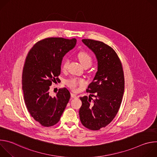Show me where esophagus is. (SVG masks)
Masks as SVG:
<instances>
[{
  "label": "esophagus",
  "mask_w": 157,
  "mask_h": 157,
  "mask_svg": "<svg viewBox=\"0 0 157 157\" xmlns=\"http://www.w3.org/2000/svg\"><path fill=\"white\" fill-rule=\"evenodd\" d=\"M71 98H77L76 94H75V93H71Z\"/></svg>",
  "instance_id": "1"
}]
</instances>
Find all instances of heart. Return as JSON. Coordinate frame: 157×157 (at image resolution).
<instances>
[{"mask_svg":"<svg viewBox=\"0 0 157 157\" xmlns=\"http://www.w3.org/2000/svg\"><path fill=\"white\" fill-rule=\"evenodd\" d=\"M78 57L79 58V61L82 64V65L84 66H90L93 63V58L91 55L89 53L86 52H80L78 55ZM70 63V60L68 58H66L63 63L62 68L63 70H66L68 67ZM69 86L76 90L78 88V87L82 86L85 84V81L83 79L81 78H72L70 79L68 82Z\"/></svg>","mask_w":157,"mask_h":157,"instance_id":"1","label":"heart"}]
</instances>
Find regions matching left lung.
<instances>
[{
	"instance_id": "left-lung-1",
	"label": "left lung",
	"mask_w": 157,
	"mask_h": 157,
	"mask_svg": "<svg viewBox=\"0 0 157 157\" xmlns=\"http://www.w3.org/2000/svg\"><path fill=\"white\" fill-rule=\"evenodd\" d=\"M82 41L96 55L98 71L86 90L95 99L80 97L79 114L85 127L98 130L110 124L118 113L124 92V71L117 53L110 47L91 39Z\"/></svg>"
}]
</instances>
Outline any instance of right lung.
Instances as JSON below:
<instances>
[{
	"instance_id": "add662e5",
	"label": "right lung",
	"mask_w": 157,
	"mask_h": 157,
	"mask_svg": "<svg viewBox=\"0 0 157 157\" xmlns=\"http://www.w3.org/2000/svg\"><path fill=\"white\" fill-rule=\"evenodd\" d=\"M76 40L48 38L37 42L29 52L22 73V90L32 117L44 127L55 125L68 104L70 91L59 89L49 94L52 82L59 81L63 58L76 45Z\"/></svg>"
}]
</instances>
